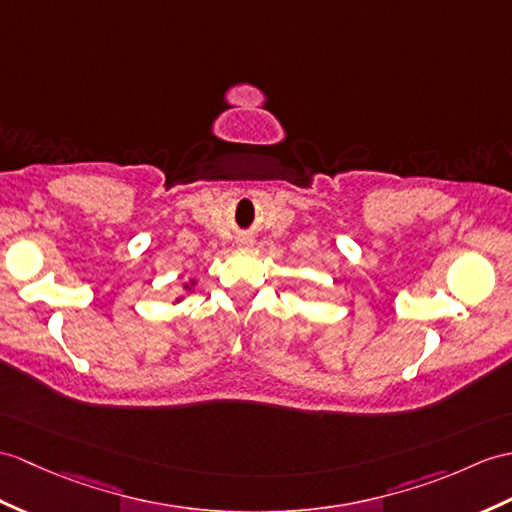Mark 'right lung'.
<instances>
[{
  "instance_id": "right-lung-1",
  "label": "right lung",
  "mask_w": 512,
  "mask_h": 512,
  "mask_svg": "<svg viewBox=\"0 0 512 512\" xmlns=\"http://www.w3.org/2000/svg\"><path fill=\"white\" fill-rule=\"evenodd\" d=\"M196 285H198V281H196L194 277L189 279V281H185V283H183V292H185V294L176 296L174 303H181V301H185V296H187V294H194V292H196Z\"/></svg>"
}]
</instances>
